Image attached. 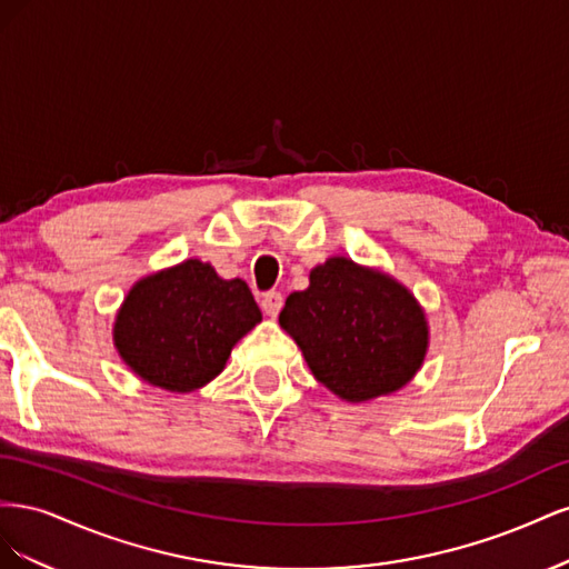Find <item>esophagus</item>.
<instances>
[{
  "mask_svg": "<svg viewBox=\"0 0 569 569\" xmlns=\"http://www.w3.org/2000/svg\"><path fill=\"white\" fill-rule=\"evenodd\" d=\"M282 303L284 299L280 291H268V295L261 299V308L268 318H278V313L282 311Z\"/></svg>",
  "mask_w": 569,
  "mask_h": 569,
  "instance_id": "1",
  "label": "esophagus"
}]
</instances>
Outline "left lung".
<instances>
[{"label": "left lung", "instance_id": "1", "mask_svg": "<svg viewBox=\"0 0 569 569\" xmlns=\"http://www.w3.org/2000/svg\"><path fill=\"white\" fill-rule=\"evenodd\" d=\"M280 327L316 380L363 403L406 387L420 370L429 330L418 299L389 274L335 256L284 301Z\"/></svg>", "mask_w": 569, "mask_h": 569}]
</instances>
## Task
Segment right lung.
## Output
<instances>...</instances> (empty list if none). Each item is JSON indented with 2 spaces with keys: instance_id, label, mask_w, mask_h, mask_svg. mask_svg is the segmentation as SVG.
I'll use <instances>...</instances> for the list:
<instances>
[{
  "instance_id": "obj_1",
  "label": "right lung",
  "mask_w": 569,
  "mask_h": 569,
  "mask_svg": "<svg viewBox=\"0 0 569 569\" xmlns=\"http://www.w3.org/2000/svg\"><path fill=\"white\" fill-rule=\"evenodd\" d=\"M261 322L244 280H222L189 258L147 274L120 306L113 343L126 366L166 391H194L226 368L234 343Z\"/></svg>"
}]
</instances>
